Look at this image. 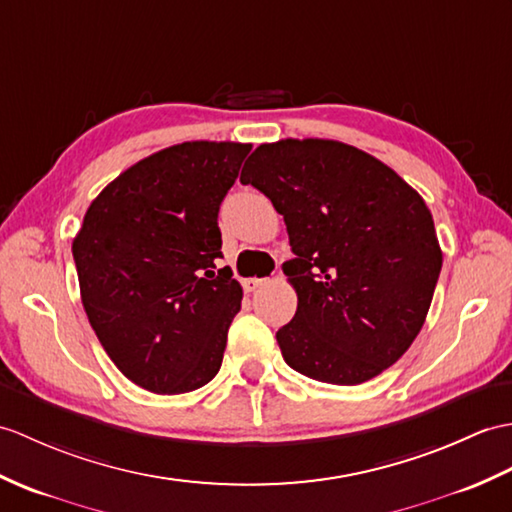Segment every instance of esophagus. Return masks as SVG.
<instances>
[{
  "instance_id": "esophagus-1",
  "label": "esophagus",
  "mask_w": 512,
  "mask_h": 512,
  "mask_svg": "<svg viewBox=\"0 0 512 512\" xmlns=\"http://www.w3.org/2000/svg\"><path fill=\"white\" fill-rule=\"evenodd\" d=\"M261 285H266V279H257V277L244 279V290H246V292H255V290L261 288Z\"/></svg>"
}]
</instances>
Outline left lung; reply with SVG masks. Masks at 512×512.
Wrapping results in <instances>:
<instances>
[{
    "mask_svg": "<svg viewBox=\"0 0 512 512\" xmlns=\"http://www.w3.org/2000/svg\"><path fill=\"white\" fill-rule=\"evenodd\" d=\"M240 181L283 216L299 296L277 331L305 377L355 386L408 351L430 310L443 253L425 200L386 163L331 139L261 144Z\"/></svg>",
    "mask_w": 512,
    "mask_h": 512,
    "instance_id": "obj_1",
    "label": "left lung"
}]
</instances>
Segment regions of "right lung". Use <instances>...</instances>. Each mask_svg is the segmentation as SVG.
Listing matches in <instances>:
<instances>
[{"label": "right lung", "mask_w": 512, "mask_h": 512, "mask_svg": "<svg viewBox=\"0 0 512 512\" xmlns=\"http://www.w3.org/2000/svg\"><path fill=\"white\" fill-rule=\"evenodd\" d=\"M248 152L185 141L150 154L102 189L71 244L95 336L157 395L192 392L220 371L242 288L218 268V211Z\"/></svg>", "instance_id": "1"}]
</instances>
